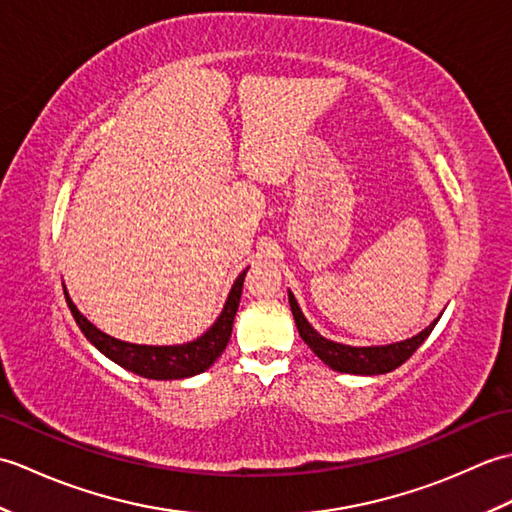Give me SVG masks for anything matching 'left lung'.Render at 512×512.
Masks as SVG:
<instances>
[{"mask_svg":"<svg viewBox=\"0 0 512 512\" xmlns=\"http://www.w3.org/2000/svg\"><path fill=\"white\" fill-rule=\"evenodd\" d=\"M288 301H290L292 317H295L301 339L306 341V345L321 358L325 365L341 374L376 376V374L391 372V369L400 367L413 352L418 350V347L424 343V339L431 334V330L436 328V323L440 319L438 317L429 325V328H424L420 334L411 336L407 341L391 343V345H376V347H352V345H343V343H334L330 339H325V336H321L317 330H314L308 323V319L303 317L299 303L290 290H288Z\"/></svg>","mask_w":512,"mask_h":512,"instance_id":"8db88e82","label":"left lung"}]
</instances>
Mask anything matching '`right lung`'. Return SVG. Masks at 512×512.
<instances>
[{
    "mask_svg": "<svg viewBox=\"0 0 512 512\" xmlns=\"http://www.w3.org/2000/svg\"><path fill=\"white\" fill-rule=\"evenodd\" d=\"M246 270L235 279V284L231 292H228V299L224 303V310L220 317H217V321L200 336V339H195L191 343H182V345H136V343L118 341L114 336L101 332L96 325H92L88 319H85L79 312V308L72 303L68 290L63 292H65V301H68L72 317L76 325L81 328V332L85 334V339H88L101 354L110 358V361L125 367L127 372H134L143 378L178 380V378H189V376L206 372V369H209L226 350V343L231 339V332H233L239 297H242Z\"/></svg>",
    "mask_w": 512,
    "mask_h": 512,
    "instance_id": "1",
    "label": "right lung"
}]
</instances>
